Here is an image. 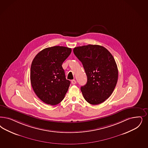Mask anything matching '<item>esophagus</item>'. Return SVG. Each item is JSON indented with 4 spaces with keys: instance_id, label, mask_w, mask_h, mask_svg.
Masks as SVG:
<instances>
[{
    "instance_id": "1",
    "label": "esophagus",
    "mask_w": 148,
    "mask_h": 148,
    "mask_svg": "<svg viewBox=\"0 0 148 148\" xmlns=\"http://www.w3.org/2000/svg\"><path fill=\"white\" fill-rule=\"evenodd\" d=\"M71 82V84H72L73 85H75V84H77V82L75 81V80H72Z\"/></svg>"
}]
</instances>
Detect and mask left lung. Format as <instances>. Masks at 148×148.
I'll return each mask as SVG.
<instances>
[{
  "label": "left lung",
  "instance_id": "obj_1",
  "mask_svg": "<svg viewBox=\"0 0 148 148\" xmlns=\"http://www.w3.org/2000/svg\"><path fill=\"white\" fill-rule=\"evenodd\" d=\"M73 52L82 62L87 77L86 84L81 87L85 99L92 105L104 102L112 94L118 79L117 65L112 55L98 45L78 46Z\"/></svg>",
  "mask_w": 148,
  "mask_h": 148
}]
</instances>
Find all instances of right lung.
<instances>
[{
    "mask_svg": "<svg viewBox=\"0 0 148 148\" xmlns=\"http://www.w3.org/2000/svg\"><path fill=\"white\" fill-rule=\"evenodd\" d=\"M64 46L47 47L39 52L31 67L32 88L38 98L45 103L55 106L64 98L71 84L66 80L62 65L71 53Z\"/></svg>",
    "mask_w": 148,
    "mask_h": 148,
    "instance_id": "1",
    "label": "right lung"
}]
</instances>
